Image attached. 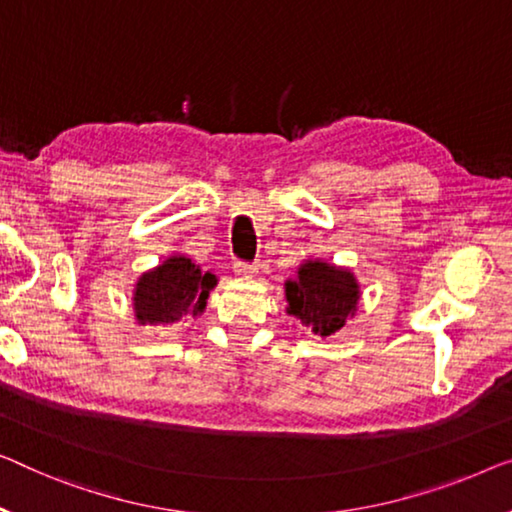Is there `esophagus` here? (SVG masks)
Here are the masks:
<instances>
[{
	"mask_svg": "<svg viewBox=\"0 0 512 512\" xmlns=\"http://www.w3.org/2000/svg\"><path fill=\"white\" fill-rule=\"evenodd\" d=\"M234 271L239 273V276H253V273H257V264H253V262H236L234 264Z\"/></svg>",
	"mask_w": 512,
	"mask_h": 512,
	"instance_id": "esophagus-1",
	"label": "esophagus"
}]
</instances>
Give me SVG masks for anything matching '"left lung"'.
<instances>
[{
  "mask_svg": "<svg viewBox=\"0 0 512 512\" xmlns=\"http://www.w3.org/2000/svg\"><path fill=\"white\" fill-rule=\"evenodd\" d=\"M289 315L299 317L312 333L340 331L356 312L358 282L347 269L326 262H305L299 278L285 282Z\"/></svg>",
  "mask_w": 512,
  "mask_h": 512,
  "instance_id": "8db88e82",
  "label": "left lung"
}]
</instances>
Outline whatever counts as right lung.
<instances>
[{
    "mask_svg": "<svg viewBox=\"0 0 512 512\" xmlns=\"http://www.w3.org/2000/svg\"><path fill=\"white\" fill-rule=\"evenodd\" d=\"M216 282L213 273H202L188 257L165 259L158 269L137 280L133 296L137 322L174 324L183 315H202Z\"/></svg>",
    "mask_w": 512,
    "mask_h": 512,
    "instance_id": "add662e5",
    "label": "right lung"
}]
</instances>
